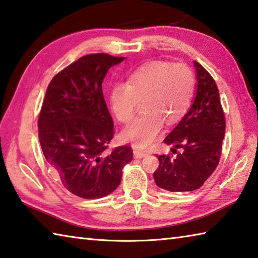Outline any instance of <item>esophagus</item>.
<instances>
[{"instance_id":"1","label":"esophagus","mask_w":258,"mask_h":258,"mask_svg":"<svg viewBox=\"0 0 258 258\" xmlns=\"http://www.w3.org/2000/svg\"><path fill=\"white\" fill-rule=\"evenodd\" d=\"M146 153H144V152H140V150H138V149H134V156H135V158H143V157H145L146 156Z\"/></svg>"}]
</instances>
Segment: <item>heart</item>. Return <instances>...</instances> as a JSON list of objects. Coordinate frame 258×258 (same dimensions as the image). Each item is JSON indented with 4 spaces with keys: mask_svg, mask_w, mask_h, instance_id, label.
Instances as JSON below:
<instances>
[{
    "mask_svg": "<svg viewBox=\"0 0 258 258\" xmlns=\"http://www.w3.org/2000/svg\"><path fill=\"white\" fill-rule=\"evenodd\" d=\"M193 90V72L183 62L156 60L135 71L128 83H116L110 93L111 109L123 123L133 119L138 99H145L146 113L124 128L121 137L135 147L147 148L162 135L164 122L176 123L186 112Z\"/></svg>",
    "mask_w": 258,
    "mask_h": 258,
    "instance_id": "obj_1",
    "label": "heart"
}]
</instances>
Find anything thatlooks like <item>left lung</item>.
Returning <instances> with one entry per match:
<instances>
[{
	"label": "left lung",
	"mask_w": 258,
	"mask_h": 258,
	"mask_svg": "<svg viewBox=\"0 0 258 258\" xmlns=\"http://www.w3.org/2000/svg\"><path fill=\"white\" fill-rule=\"evenodd\" d=\"M197 93L191 108L164 143L173 145L172 157L157 156L159 166L154 173L156 185L169 192H188L203 185L215 172L221 156L226 121L215 80L205 67L193 61Z\"/></svg>",
	"instance_id": "1"
}]
</instances>
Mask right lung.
Returning a JSON list of instances; mask_svg holds the SVG:
<instances>
[{
  "label": "right lung",
  "mask_w": 258,
  "mask_h": 258,
  "mask_svg": "<svg viewBox=\"0 0 258 258\" xmlns=\"http://www.w3.org/2000/svg\"><path fill=\"white\" fill-rule=\"evenodd\" d=\"M123 59L108 53L81 57L53 77L42 102L38 119L42 153L62 185L80 198L109 196L133 160L128 146L106 152L114 129L102 82Z\"/></svg>",
  "instance_id": "obj_1"
}]
</instances>
